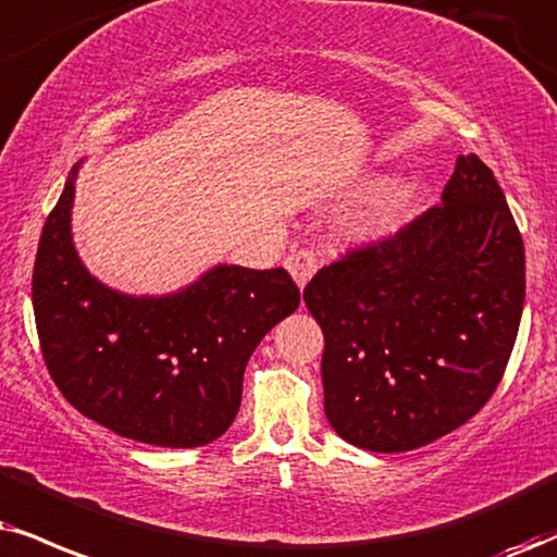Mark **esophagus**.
I'll list each match as a JSON object with an SVG mask.
<instances>
[{"label":"esophagus","instance_id":"esophagus-1","mask_svg":"<svg viewBox=\"0 0 557 557\" xmlns=\"http://www.w3.org/2000/svg\"><path fill=\"white\" fill-rule=\"evenodd\" d=\"M286 271L292 273V278L297 281L299 289H305L307 281H310L314 273H318L320 268V258L314 250H299V252H292L289 258H286Z\"/></svg>","mask_w":557,"mask_h":557}]
</instances>
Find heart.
<instances>
[{
	"instance_id": "1",
	"label": "heart",
	"mask_w": 557,
	"mask_h": 557,
	"mask_svg": "<svg viewBox=\"0 0 557 557\" xmlns=\"http://www.w3.org/2000/svg\"><path fill=\"white\" fill-rule=\"evenodd\" d=\"M425 201H429V183L421 175L384 177L346 216L348 237L359 243H382L395 237L421 214Z\"/></svg>"
}]
</instances>
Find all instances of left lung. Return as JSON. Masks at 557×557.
I'll return each instance as SVG.
<instances>
[{"mask_svg": "<svg viewBox=\"0 0 557 557\" xmlns=\"http://www.w3.org/2000/svg\"><path fill=\"white\" fill-rule=\"evenodd\" d=\"M305 305L325 335V416L341 438L393 455L468 423L524 310V243L488 164L457 157L442 203L322 268Z\"/></svg>", "mask_w": 557, "mask_h": 557, "instance_id": "obj_1", "label": "left lung"}]
</instances>
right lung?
<instances>
[{
  "mask_svg": "<svg viewBox=\"0 0 557 557\" xmlns=\"http://www.w3.org/2000/svg\"><path fill=\"white\" fill-rule=\"evenodd\" d=\"M74 164L33 268L48 374L82 416L141 444L194 449L235 421L258 343L299 307L284 268L214 265L185 289L134 297L100 284L72 239Z\"/></svg>",
  "mask_w": 557,
  "mask_h": 557,
  "instance_id": "add662e5",
  "label": "right lung"
}]
</instances>
